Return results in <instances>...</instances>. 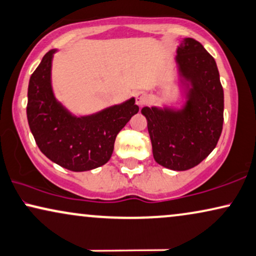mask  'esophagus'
I'll list each match as a JSON object with an SVG mask.
<instances>
[{
    "mask_svg": "<svg viewBox=\"0 0 256 256\" xmlns=\"http://www.w3.org/2000/svg\"><path fill=\"white\" fill-rule=\"evenodd\" d=\"M147 98V94L144 92H135V101L138 106H142L146 102Z\"/></svg>",
    "mask_w": 256,
    "mask_h": 256,
    "instance_id": "obj_1",
    "label": "esophagus"
}]
</instances>
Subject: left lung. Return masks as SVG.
<instances>
[{
	"instance_id": "1",
	"label": "left lung",
	"mask_w": 256,
	"mask_h": 256,
	"mask_svg": "<svg viewBox=\"0 0 256 256\" xmlns=\"http://www.w3.org/2000/svg\"><path fill=\"white\" fill-rule=\"evenodd\" d=\"M176 63L188 86L184 108L144 107L152 155L158 164L187 170L216 147L224 124V89L216 62L196 40L187 38L178 48Z\"/></svg>"
}]
</instances>
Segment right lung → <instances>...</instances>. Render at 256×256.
Returning a JSON list of instances; mask_svg holds the SVG:
<instances>
[{
	"label": "right lung",
	"instance_id": "obj_1",
	"mask_svg": "<svg viewBox=\"0 0 256 256\" xmlns=\"http://www.w3.org/2000/svg\"><path fill=\"white\" fill-rule=\"evenodd\" d=\"M49 50L29 80L26 118L40 150L55 164L72 172H84L107 164L115 138L138 112L135 98L88 116L72 115L56 101L52 88Z\"/></svg>",
	"mask_w": 256,
	"mask_h": 256
}]
</instances>
